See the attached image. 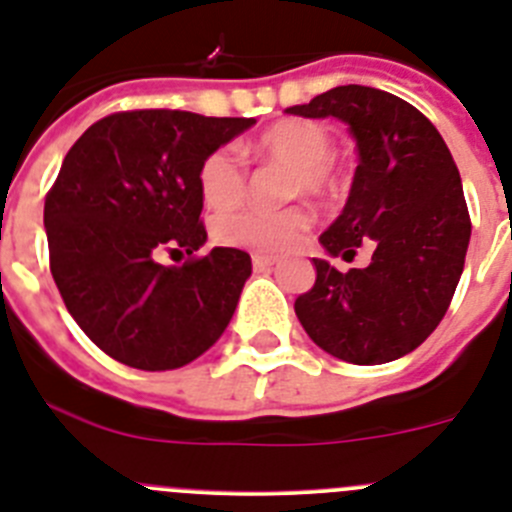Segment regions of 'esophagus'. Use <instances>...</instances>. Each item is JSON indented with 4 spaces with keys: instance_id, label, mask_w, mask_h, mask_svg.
<instances>
[{
    "instance_id": "34e87169",
    "label": "esophagus",
    "mask_w": 512,
    "mask_h": 512,
    "mask_svg": "<svg viewBox=\"0 0 512 512\" xmlns=\"http://www.w3.org/2000/svg\"><path fill=\"white\" fill-rule=\"evenodd\" d=\"M251 261H253V269L256 271H266L274 266V259H271V256H264V253H253Z\"/></svg>"
}]
</instances>
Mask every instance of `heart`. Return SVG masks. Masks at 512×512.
<instances>
[{"label": "heart", "instance_id": "heart-1", "mask_svg": "<svg viewBox=\"0 0 512 512\" xmlns=\"http://www.w3.org/2000/svg\"><path fill=\"white\" fill-rule=\"evenodd\" d=\"M256 153L266 161L292 169L287 179V194H310L323 197L333 192L336 176L330 169L333 138L318 122L284 120L271 125L256 140ZM200 197L212 210H230L246 194V169L238 153L230 148H217L200 164L197 174ZM312 225V215L300 205L282 210H246L217 215L212 235L217 243L230 248L256 253H287L305 238Z\"/></svg>", "mask_w": 512, "mask_h": 512}]
</instances>
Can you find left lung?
I'll use <instances>...</instances> for the list:
<instances>
[{"instance_id": "1", "label": "left lung", "mask_w": 512, "mask_h": 512, "mask_svg": "<svg viewBox=\"0 0 512 512\" xmlns=\"http://www.w3.org/2000/svg\"><path fill=\"white\" fill-rule=\"evenodd\" d=\"M284 112L348 125L359 166L320 246L333 259H354L364 243L374 248L366 269L338 271L312 259L318 277L297 297V318L323 351L348 364L400 359L436 330L464 271L472 223L449 146L413 104L361 84Z\"/></svg>"}]
</instances>
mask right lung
<instances>
[{
	"label": "right lung",
	"instance_id": "obj_1",
	"mask_svg": "<svg viewBox=\"0 0 512 512\" xmlns=\"http://www.w3.org/2000/svg\"><path fill=\"white\" fill-rule=\"evenodd\" d=\"M253 125L182 110L117 112L63 158L43 212L51 274L71 318L120 364L179 369L228 328L251 256L223 246L182 266L158 256L205 246L200 164Z\"/></svg>",
	"mask_w": 512,
	"mask_h": 512
}]
</instances>
